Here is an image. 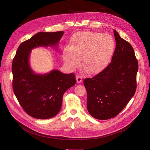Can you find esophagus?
I'll use <instances>...</instances> for the list:
<instances>
[{"mask_svg": "<svg viewBox=\"0 0 150 150\" xmlns=\"http://www.w3.org/2000/svg\"><path fill=\"white\" fill-rule=\"evenodd\" d=\"M76 82L80 83L82 81V77L80 75H76Z\"/></svg>", "mask_w": 150, "mask_h": 150, "instance_id": "obj_1", "label": "esophagus"}]
</instances>
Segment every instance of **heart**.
<instances>
[{
  "mask_svg": "<svg viewBox=\"0 0 150 150\" xmlns=\"http://www.w3.org/2000/svg\"><path fill=\"white\" fill-rule=\"evenodd\" d=\"M115 41L109 34L95 31H80L71 38L70 47H66L62 58L71 70L80 64L89 74H96L105 69L115 50Z\"/></svg>",
  "mask_w": 150,
  "mask_h": 150,
  "instance_id": "1",
  "label": "heart"
}]
</instances>
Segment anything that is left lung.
Listing matches in <instances>:
<instances>
[{
  "label": "left lung",
  "instance_id": "8db88e82",
  "mask_svg": "<svg viewBox=\"0 0 150 150\" xmlns=\"http://www.w3.org/2000/svg\"><path fill=\"white\" fill-rule=\"evenodd\" d=\"M116 47L111 62L95 76L85 78L87 108L98 120L119 114L134 95L138 61L131 45L114 30Z\"/></svg>",
  "mask_w": 150,
  "mask_h": 150
}]
</instances>
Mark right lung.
<instances>
[{
    "mask_svg": "<svg viewBox=\"0 0 150 150\" xmlns=\"http://www.w3.org/2000/svg\"><path fill=\"white\" fill-rule=\"evenodd\" d=\"M64 31L39 32L19 46L12 62L13 89L24 111L35 119H47L60 111L64 92L76 83L74 74L53 70L35 74L29 65L31 50L38 47L57 45Z\"/></svg>",
    "mask_w": 150,
    "mask_h": 150,
    "instance_id": "1",
    "label": "right lung"
}]
</instances>
